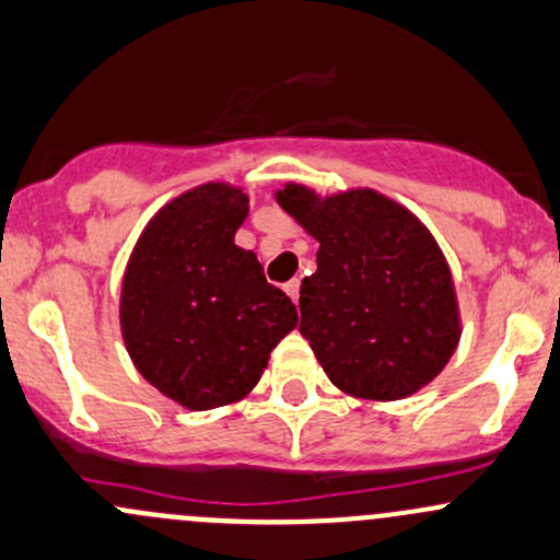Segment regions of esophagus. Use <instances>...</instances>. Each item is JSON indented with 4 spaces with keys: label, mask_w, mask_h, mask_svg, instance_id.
Segmentation results:
<instances>
[{
    "label": "esophagus",
    "mask_w": 560,
    "mask_h": 560,
    "mask_svg": "<svg viewBox=\"0 0 560 560\" xmlns=\"http://www.w3.org/2000/svg\"><path fill=\"white\" fill-rule=\"evenodd\" d=\"M284 290H287V295H290L292 300H298V298H300V279H292V281H287V284H284Z\"/></svg>",
    "instance_id": "34e87169"
}]
</instances>
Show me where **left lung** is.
Instances as JSON below:
<instances>
[{"mask_svg": "<svg viewBox=\"0 0 560 560\" xmlns=\"http://www.w3.org/2000/svg\"><path fill=\"white\" fill-rule=\"evenodd\" d=\"M276 203L319 241L300 287V335L351 397L394 402L432 384L462 338L456 287L419 217L370 187L319 196L287 182Z\"/></svg>", "mask_w": 560, "mask_h": 560, "instance_id": "left-lung-1", "label": "left lung"}]
</instances>
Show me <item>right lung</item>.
<instances>
[{"label":"right lung","mask_w":560,"mask_h":560,"mask_svg":"<svg viewBox=\"0 0 560 560\" xmlns=\"http://www.w3.org/2000/svg\"><path fill=\"white\" fill-rule=\"evenodd\" d=\"M249 196L231 182L182 192L141 231L120 290V332L141 378L187 410L244 399L298 327L290 298L235 246Z\"/></svg>","instance_id":"add662e5"}]
</instances>
